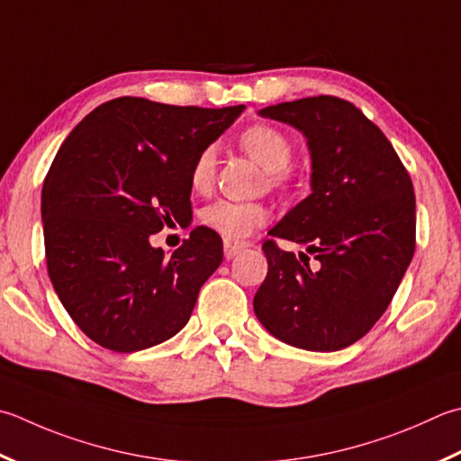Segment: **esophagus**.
<instances>
[{"label":"esophagus","instance_id":"34e87169","mask_svg":"<svg viewBox=\"0 0 461 461\" xmlns=\"http://www.w3.org/2000/svg\"><path fill=\"white\" fill-rule=\"evenodd\" d=\"M248 248V243H240V241H230L225 240L223 243V254H225V259H233L238 254H241L243 249Z\"/></svg>","mask_w":461,"mask_h":461}]
</instances>
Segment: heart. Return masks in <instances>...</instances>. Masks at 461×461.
<instances>
[{"instance_id":"b5f03b06","label":"heart","mask_w":461,"mask_h":461,"mask_svg":"<svg viewBox=\"0 0 461 461\" xmlns=\"http://www.w3.org/2000/svg\"><path fill=\"white\" fill-rule=\"evenodd\" d=\"M240 146L256 164L272 176V182H282L285 169L294 158V143L284 131H279L274 125H251L241 133ZM215 164H218V148L215 146H205L197 153L192 169H189V184L195 192H207L210 189L215 176ZM267 218L269 212L264 205L225 200L205 205L200 213V220L205 228L213 230L230 241L251 236L267 221Z\"/></svg>"}]
</instances>
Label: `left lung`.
<instances>
[{"label": "left lung", "mask_w": 461, "mask_h": 461, "mask_svg": "<svg viewBox=\"0 0 461 461\" xmlns=\"http://www.w3.org/2000/svg\"><path fill=\"white\" fill-rule=\"evenodd\" d=\"M258 113L292 125L308 141L312 194L269 236L302 243L318 264H300L266 241L267 276L254 312L284 344L344 349L382 318L413 258L410 174L382 130L346 99L303 97Z\"/></svg>", "instance_id": "8db88e82"}]
</instances>
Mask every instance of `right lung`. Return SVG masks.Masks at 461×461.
<instances>
[{"label":"right lung","mask_w":461,"mask_h":461,"mask_svg":"<svg viewBox=\"0 0 461 461\" xmlns=\"http://www.w3.org/2000/svg\"><path fill=\"white\" fill-rule=\"evenodd\" d=\"M243 110L117 97L61 143L41 189L45 259L63 308L95 344L131 354L189 321L223 259L221 238L197 225L169 258L149 238L192 223L189 169Z\"/></svg>","instance_id":"obj_1"}]
</instances>
